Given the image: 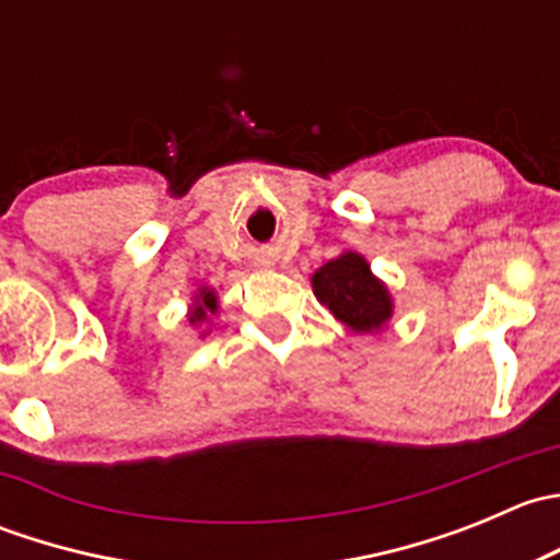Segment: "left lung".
<instances>
[{
  "label": "left lung",
  "mask_w": 560,
  "mask_h": 560,
  "mask_svg": "<svg viewBox=\"0 0 560 560\" xmlns=\"http://www.w3.org/2000/svg\"><path fill=\"white\" fill-rule=\"evenodd\" d=\"M312 284L314 295L354 332L380 330L393 314L387 287L371 276L369 262L354 252L322 265Z\"/></svg>",
  "instance_id": "1"
}]
</instances>
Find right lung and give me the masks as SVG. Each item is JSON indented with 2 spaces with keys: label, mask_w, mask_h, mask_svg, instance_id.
<instances>
[{
  "label": "right lung",
  "mask_w": 560,
  "mask_h": 560,
  "mask_svg": "<svg viewBox=\"0 0 560 560\" xmlns=\"http://www.w3.org/2000/svg\"><path fill=\"white\" fill-rule=\"evenodd\" d=\"M213 312H217V295H213L211 290H200L195 312L189 314V322L191 325H200V322H206L208 314H213Z\"/></svg>",
  "instance_id": "1"
}]
</instances>
